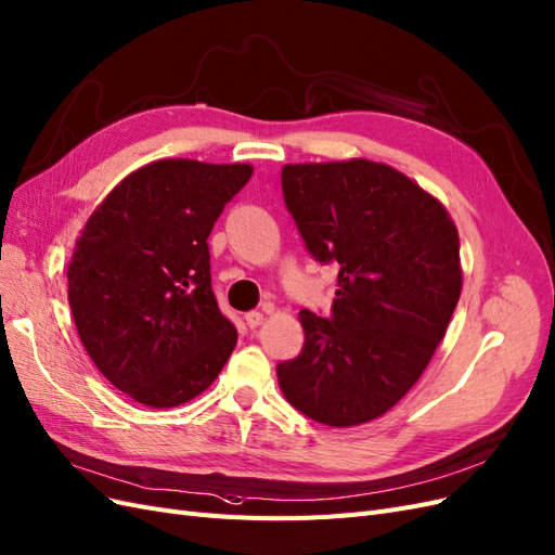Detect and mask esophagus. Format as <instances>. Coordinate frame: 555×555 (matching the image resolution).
Here are the masks:
<instances>
[{
    "instance_id": "esophagus-1",
    "label": "esophagus",
    "mask_w": 555,
    "mask_h": 555,
    "mask_svg": "<svg viewBox=\"0 0 555 555\" xmlns=\"http://www.w3.org/2000/svg\"><path fill=\"white\" fill-rule=\"evenodd\" d=\"M244 320H246V325L248 327H258L262 320H264V315L260 313V311H248L246 315H244Z\"/></svg>"
}]
</instances>
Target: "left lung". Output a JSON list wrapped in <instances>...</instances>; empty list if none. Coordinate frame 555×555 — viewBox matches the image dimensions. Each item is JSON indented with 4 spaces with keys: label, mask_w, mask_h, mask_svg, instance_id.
Instances as JSON below:
<instances>
[{
    "label": "left lung",
    "mask_w": 555,
    "mask_h": 555,
    "mask_svg": "<svg viewBox=\"0 0 555 555\" xmlns=\"http://www.w3.org/2000/svg\"><path fill=\"white\" fill-rule=\"evenodd\" d=\"M285 207L318 262H336L332 315L304 309V348L276 366L283 397L346 428L395 408L442 341L461 297L459 230L438 198L369 158L288 164Z\"/></svg>",
    "instance_id": "1"
}]
</instances>
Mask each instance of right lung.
<instances>
[{"label":"right lung","instance_id":"add662e5","mask_svg":"<svg viewBox=\"0 0 555 555\" xmlns=\"http://www.w3.org/2000/svg\"><path fill=\"white\" fill-rule=\"evenodd\" d=\"M248 164L160 158L133 170L92 211L68 262L80 341L119 391L182 405L217 380L237 330L211 293L207 237Z\"/></svg>","mask_w":555,"mask_h":555}]
</instances>
